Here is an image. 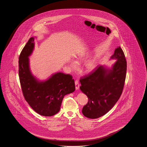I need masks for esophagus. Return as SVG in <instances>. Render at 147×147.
Listing matches in <instances>:
<instances>
[{
	"label": "esophagus",
	"mask_w": 147,
	"mask_h": 147,
	"mask_svg": "<svg viewBox=\"0 0 147 147\" xmlns=\"http://www.w3.org/2000/svg\"><path fill=\"white\" fill-rule=\"evenodd\" d=\"M75 85H76V88L77 90H78L79 88V82L78 80H76L75 81Z\"/></svg>",
	"instance_id": "obj_1"
}]
</instances>
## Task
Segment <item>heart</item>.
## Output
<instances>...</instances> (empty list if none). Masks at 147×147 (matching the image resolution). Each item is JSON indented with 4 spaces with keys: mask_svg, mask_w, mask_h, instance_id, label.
I'll use <instances>...</instances> for the list:
<instances>
[{
    "mask_svg": "<svg viewBox=\"0 0 147 147\" xmlns=\"http://www.w3.org/2000/svg\"><path fill=\"white\" fill-rule=\"evenodd\" d=\"M78 59L79 61H84L85 59V57L83 56H80L78 57ZM96 65V61L95 59H91L89 60V61H88L86 64H85V68L88 71H90L92 70H94ZM70 66L71 68L73 69H76L78 67V64L77 62H74V61H72L70 64Z\"/></svg>",
    "mask_w": 147,
    "mask_h": 147,
    "instance_id": "obj_1",
    "label": "heart"
}]
</instances>
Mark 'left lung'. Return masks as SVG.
I'll use <instances>...</instances> for the list:
<instances>
[{"instance_id":"1","label":"left lung","mask_w":147,"mask_h":147,"mask_svg":"<svg viewBox=\"0 0 147 147\" xmlns=\"http://www.w3.org/2000/svg\"><path fill=\"white\" fill-rule=\"evenodd\" d=\"M111 59H117L111 69L96 67L80 78V89L88 98L82 113L89 119H96L109 112L120 98L126 79L127 62L120 47L115 50Z\"/></svg>"}]
</instances>
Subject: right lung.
Returning a JSON list of instances; mask_svg holds the SVG:
<instances>
[{
	"label": "right lung",
	"instance_id": "1",
	"mask_svg": "<svg viewBox=\"0 0 147 147\" xmlns=\"http://www.w3.org/2000/svg\"><path fill=\"white\" fill-rule=\"evenodd\" d=\"M31 37L22 50L19 60V76L23 95L31 108L40 115L52 116L59 111L64 96L75 91L70 74L58 72L46 81L40 82L30 70L28 57L34 48Z\"/></svg>",
	"mask_w": 147,
	"mask_h": 147
}]
</instances>
